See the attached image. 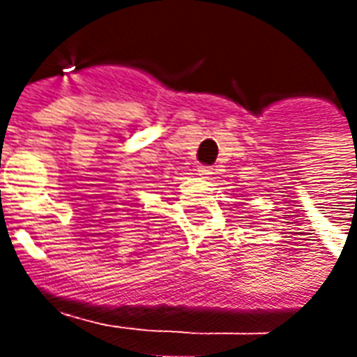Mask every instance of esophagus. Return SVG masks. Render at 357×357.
<instances>
[{
    "label": "esophagus",
    "instance_id": "esophagus-1",
    "mask_svg": "<svg viewBox=\"0 0 357 357\" xmlns=\"http://www.w3.org/2000/svg\"><path fill=\"white\" fill-rule=\"evenodd\" d=\"M212 170H214L212 166H201V168H199V174H201V176H210Z\"/></svg>",
    "mask_w": 357,
    "mask_h": 357
}]
</instances>
